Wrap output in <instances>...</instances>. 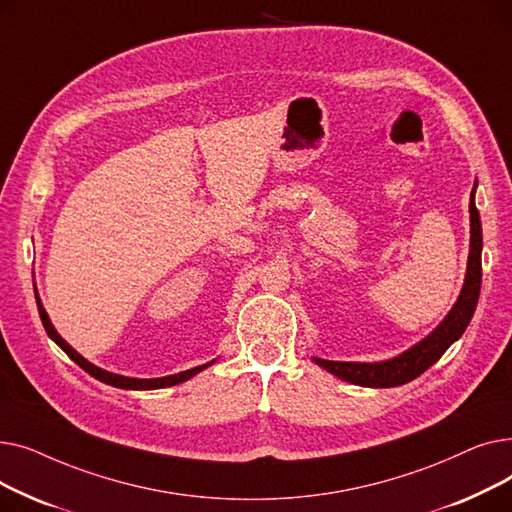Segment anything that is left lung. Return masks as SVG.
Listing matches in <instances>:
<instances>
[{
  "mask_svg": "<svg viewBox=\"0 0 512 512\" xmlns=\"http://www.w3.org/2000/svg\"><path fill=\"white\" fill-rule=\"evenodd\" d=\"M475 186L471 191V251H469V263H467V276L465 286L461 290V297L448 313V317L442 324L429 334L425 340L409 348L407 353H402L390 361L382 363H342V361H326V359H315L319 367L328 369L334 373L336 378L351 382L357 386L367 388H392L402 386L417 375H421L425 369L432 367L444 353L446 348L463 336L467 330L469 321L473 317V311L477 307L479 290H481V222H479V211L475 207Z\"/></svg>",
  "mask_w": 512,
  "mask_h": 512,
  "instance_id": "left-lung-1",
  "label": "left lung"
}]
</instances>
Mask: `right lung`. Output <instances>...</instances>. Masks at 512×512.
Segmentation results:
<instances>
[{
	"label": "right lung",
	"instance_id": "add662e5",
	"mask_svg": "<svg viewBox=\"0 0 512 512\" xmlns=\"http://www.w3.org/2000/svg\"><path fill=\"white\" fill-rule=\"evenodd\" d=\"M37 307H39V315H41V321H43V328H45V332H47V336L56 342L62 351L78 365V367H83L89 375H93V378H97L99 382H103V384H110V386H116V388H126V390H155V388H166V386H176V384H180V382H186L188 378H193V375H197L199 371H203L205 367H209L211 363H207V365H199V367H193V369H188V371H182V373H174V375H168V378H157V380H134V378H124V375H116V373H110V371H103V369H99V367H95L93 363H89L85 357H80L74 348L56 332L53 330V326H51V321H49V317H47V313H45V309H43V305H41V301H39V297H37Z\"/></svg>",
	"mask_w": 512,
	"mask_h": 512
}]
</instances>
